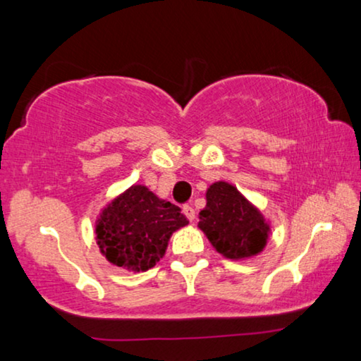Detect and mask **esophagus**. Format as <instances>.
<instances>
[{
    "label": "esophagus",
    "mask_w": 361,
    "mask_h": 361,
    "mask_svg": "<svg viewBox=\"0 0 361 361\" xmlns=\"http://www.w3.org/2000/svg\"><path fill=\"white\" fill-rule=\"evenodd\" d=\"M183 212H185V216L188 217V219L195 221L196 212H195V207H192L191 204H185V206H183Z\"/></svg>",
    "instance_id": "34e87169"
}]
</instances>
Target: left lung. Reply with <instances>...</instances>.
<instances>
[{"label":"left lung","instance_id":"left-lung-1","mask_svg":"<svg viewBox=\"0 0 361 361\" xmlns=\"http://www.w3.org/2000/svg\"><path fill=\"white\" fill-rule=\"evenodd\" d=\"M206 207L200 212L197 227L206 233L212 247L227 258H247L263 250L268 224L235 186L217 181L206 192Z\"/></svg>","mask_w":361,"mask_h":361}]
</instances>
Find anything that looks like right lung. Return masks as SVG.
Wrapping results in <instances>:
<instances>
[{
	"mask_svg": "<svg viewBox=\"0 0 361 361\" xmlns=\"http://www.w3.org/2000/svg\"><path fill=\"white\" fill-rule=\"evenodd\" d=\"M186 224L178 206L135 185L101 212L96 240L111 263L145 271L165 255L171 233Z\"/></svg>",
	"mask_w": 361,
	"mask_h": 361,
	"instance_id": "1",
	"label": "right lung"
}]
</instances>
